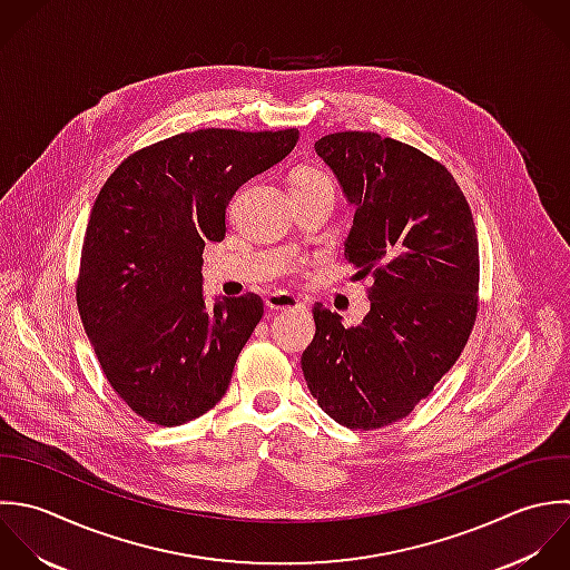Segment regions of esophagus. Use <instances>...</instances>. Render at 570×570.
<instances>
[{"label":"esophagus","mask_w":570,"mask_h":570,"mask_svg":"<svg viewBox=\"0 0 570 570\" xmlns=\"http://www.w3.org/2000/svg\"><path fill=\"white\" fill-rule=\"evenodd\" d=\"M266 306L271 311H291V308H302L304 304L293 295V293H286V291H275L266 297Z\"/></svg>","instance_id":"esophagus-1"}]
</instances>
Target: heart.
<instances>
[{"label": "heart", "instance_id": "obj_1", "mask_svg": "<svg viewBox=\"0 0 570 570\" xmlns=\"http://www.w3.org/2000/svg\"><path fill=\"white\" fill-rule=\"evenodd\" d=\"M311 184H331V179L320 173V170H313V168H302L293 175V188L297 186H311Z\"/></svg>", "mask_w": 570, "mask_h": 570}]
</instances>
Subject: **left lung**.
I'll return each instance as SVG.
<instances>
[{
    "label": "left lung",
    "instance_id": "1",
    "mask_svg": "<svg viewBox=\"0 0 570 570\" xmlns=\"http://www.w3.org/2000/svg\"><path fill=\"white\" fill-rule=\"evenodd\" d=\"M315 153L355 208L344 255L373 286L355 328L315 304L302 371L326 415L371 431L406 417L462 355L478 315V233L453 175L409 144L348 130Z\"/></svg>",
    "mask_w": 570,
    "mask_h": 570
}]
</instances>
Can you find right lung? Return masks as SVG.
Instances as JSON below:
<instances>
[{
	"instance_id": "obj_1",
	"label": "right lung",
	"mask_w": 570,
	"mask_h": 570,
	"mask_svg": "<svg viewBox=\"0 0 570 570\" xmlns=\"http://www.w3.org/2000/svg\"><path fill=\"white\" fill-rule=\"evenodd\" d=\"M299 132H181L124 159L83 235L77 306L115 393L146 422L186 424L228 391L264 315L259 295L204 297L202 250L226 235L242 184L279 164Z\"/></svg>"
}]
</instances>
